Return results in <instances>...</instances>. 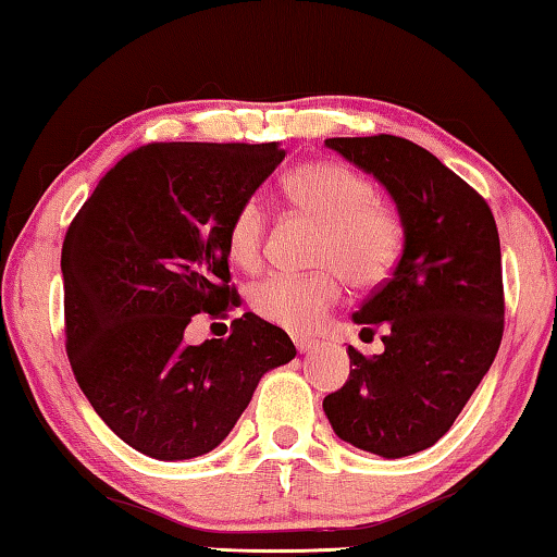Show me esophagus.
<instances>
[{
  "instance_id": "1",
  "label": "esophagus",
  "mask_w": 557,
  "mask_h": 557,
  "mask_svg": "<svg viewBox=\"0 0 557 557\" xmlns=\"http://www.w3.org/2000/svg\"><path fill=\"white\" fill-rule=\"evenodd\" d=\"M293 343L300 352H310V350H314V347H318V339H312L307 335H293Z\"/></svg>"
}]
</instances>
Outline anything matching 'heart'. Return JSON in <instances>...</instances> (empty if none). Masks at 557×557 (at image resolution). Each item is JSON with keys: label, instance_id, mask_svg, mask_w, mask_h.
Instances as JSON below:
<instances>
[{"label": "heart", "instance_id": "heart-1", "mask_svg": "<svg viewBox=\"0 0 557 557\" xmlns=\"http://www.w3.org/2000/svg\"><path fill=\"white\" fill-rule=\"evenodd\" d=\"M293 210L320 222L312 275H270L250 293L262 320L293 332H310L343 297V277L352 287H375L397 268L405 225L393 205L377 199L375 185L339 162H305L285 177ZM268 212L257 197L237 205L227 225L232 262L255 270L262 260Z\"/></svg>", "mask_w": 557, "mask_h": 557}]
</instances>
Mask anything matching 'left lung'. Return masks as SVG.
<instances>
[{
  "label": "left lung",
  "instance_id": "left-lung-1",
  "mask_svg": "<svg viewBox=\"0 0 557 557\" xmlns=\"http://www.w3.org/2000/svg\"><path fill=\"white\" fill-rule=\"evenodd\" d=\"M325 145L387 187L405 245L393 275L352 314L362 335L385 330V352L347 347L350 380L322 408L345 443L405 458L453 428L495 360L505 327L500 237L483 195L410 139Z\"/></svg>",
  "mask_w": 557,
  "mask_h": 557
}]
</instances>
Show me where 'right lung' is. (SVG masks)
<instances>
[{
  "label": "right lung",
  "instance_id": "add662e5",
  "mask_svg": "<svg viewBox=\"0 0 557 557\" xmlns=\"http://www.w3.org/2000/svg\"><path fill=\"white\" fill-rule=\"evenodd\" d=\"M285 160L277 143H152L99 180L62 245L64 347L95 412L157 460L210 453L264 372L295 358L285 330L252 312L187 345L195 314L227 318V225Z\"/></svg>",
  "mask_w": 557,
  "mask_h": 557
}]
</instances>
